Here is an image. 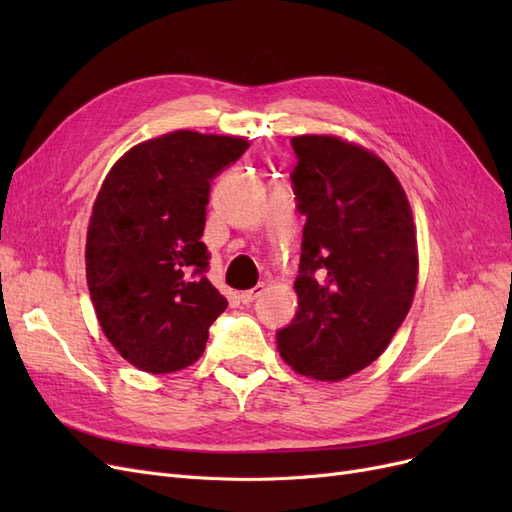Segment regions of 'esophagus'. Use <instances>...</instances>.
I'll return each instance as SVG.
<instances>
[{"instance_id": "34e87169", "label": "esophagus", "mask_w": 512, "mask_h": 512, "mask_svg": "<svg viewBox=\"0 0 512 512\" xmlns=\"http://www.w3.org/2000/svg\"><path fill=\"white\" fill-rule=\"evenodd\" d=\"M262 292H265V286L258 284V286H254L252 290H245V292H241V294H239V299H241V303L250 305V303H254V301L260 297Z\"/></svg>"}]
</instances>
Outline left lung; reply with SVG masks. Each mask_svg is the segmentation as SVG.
Masks as SVG:
<instances>
[{"mask_svg":"<svg viewBox=\"0 0 512 512\" xmlns=\"http://www.w3.org/2000/svg\"><path fill=\"white\" fill-rule=\"evenodd\" d=\"M292 147L307 222L299 312L277 350L297 374L339 382L374 363L410 312L416 226L406 190L374 151L333 134L294 136Z\"/></svg>","mask_w":512,"mask_h":512,"instance_id":"obj_1","label":"left lung"}]
</instances>
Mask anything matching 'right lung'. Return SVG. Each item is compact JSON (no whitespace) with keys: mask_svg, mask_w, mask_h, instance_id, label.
<instances>
[{"mask_svg":"<svg viewBox=\"0 0 512 512\" xmlns=\"http://www.w3.org/2000/svg\"><path fill=\"white\" fill-rule=\"evenodd\" d=\"M247 147L245 136L175 130L134 145L106 173L87 226V286L106 339L136 369L196 363L228 307L207 280L200 237L211 179Z\"/></svg>","mask_w":512,"mask_h":512,"instance_id":"obj_1","label":"right lung"}]
</instances>
